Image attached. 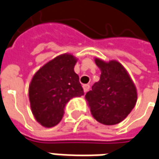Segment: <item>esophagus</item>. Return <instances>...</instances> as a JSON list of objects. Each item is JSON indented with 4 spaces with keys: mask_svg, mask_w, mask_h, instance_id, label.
<instances>
[{
    "mask_svg": "<svg viewBox=\"0 0 159 159\" xmlns=\"http://www.w3.org/2000/svg\"><path fill=\"white\" fill-rule=\"evenodd\" d=\"M83 89H84V92L86 93V92H88L89 89H90V86H89V85H84V86H83Z\"/></svg>",
    "mask_w": 159,
    "mask_h": 159,
    "instance_id": "1",
    "label": "esophagus"
}]
</instances>
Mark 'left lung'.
I'll return each mask as SVG.
<instances>
[{"instance_id":"obj_1","label":"left lung","mask_w":159,"mask_h":159,"mask_svg":"<svg viewBox=\"0 0 159 159\" xmlns=\"http://www.w3.org/2000/svg\"><path fill=\"white\" fill-rule=\"evenodd\" d=\"M95 63L101 70L100 79L85 96L91 113L103 125L120 123L136 105V86L118 61L106 62L96 58Z\"/></svg>"}]
</instances>
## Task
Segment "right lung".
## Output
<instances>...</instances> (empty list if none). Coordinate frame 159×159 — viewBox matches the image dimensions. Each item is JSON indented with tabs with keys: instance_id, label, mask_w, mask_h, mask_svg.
Returning a JSON list of instances; mask_svg holds the SVG:
<instances>
[{
	"instance_id": "obj_1",
	"label": "right lung",
	"mask_w": 159,
	"mask_h": 159,
	"mask_svg": "<svg viewBox=\"0 0 159 159\" xmlns=\"http://www.w3.org/2000/svg\"><path fill=\"white\" fill-rule=\"evenodd\" d=\"M75 57L64 53L40 67L32 79L28 95L33 114L44 127L61 122L66 103L84 95L80 78L74 72Z\"/></svg>"
}]
</instances>
